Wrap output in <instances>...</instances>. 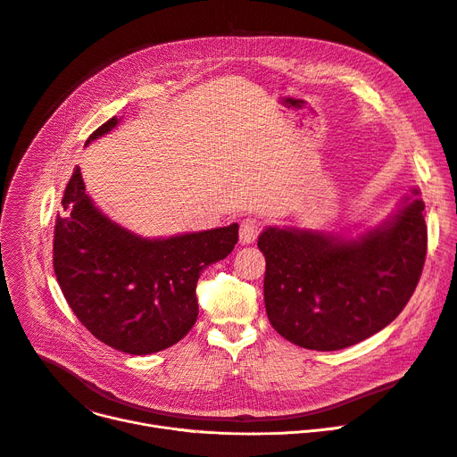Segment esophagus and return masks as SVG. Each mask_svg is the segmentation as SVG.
I'll list each match as a JSON object with an SVG mask.
<instances>
[{"label": "esophagus", "instance_id": "obj_1", "mask_svg": "<svg viewBox=\"0 0 457 457\" xmlns=\"http://www.w3.org/2000/svg\"><path fill=\"white\" fill-rule=\"evenodd\" d=\"M261 233V220L255 217H246L240 220V245H252V242L257 238V235Z\"/></svg>", "mask_w": 457, "mask_h": 457}]
</instances>
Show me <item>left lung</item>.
I'll return each instance as SVG.
<instances>
[{
    "label": "left lung",
    "mask_w": 457,
    "mask_h": 457,
    "mask_svg": "<svg viewBox=\"0 0 457 457\" xmlns=\"http://www.w3.org/2000/svg\"><path fill=\"white\" fill-rule=\"evenodd\" d=\"M419 187L373 226L340 233L268 226L264 307L271 327L312 351H338L387 327L406 307L427 257Z\"/></svg>",
    "instance_id": "8db88e82"
}]
</instances>
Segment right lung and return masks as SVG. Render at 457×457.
Segmentation results:
<instances>
[{
    "instance_id": "right-lung-1",
    "label": "right lung",
    "mask_w": 457,
    "mask_h": 457,
    "mask_svg": "<svg viewBox=\"0 0 457 457\" xmlns=\"http://www.w3.org/2000/svg\"><path fill=\"white\" fill-rule=\"evenodd\" d=\"M119 123L120 117L106 120L86 146ZM62 205L66 212L56 219L53 266L80 323L97 340L127 354H152L184 338L198 318L200 273L233 252L238 224L141 237L96 205L79 167Z\"/></svg>"
}]
</instances>
